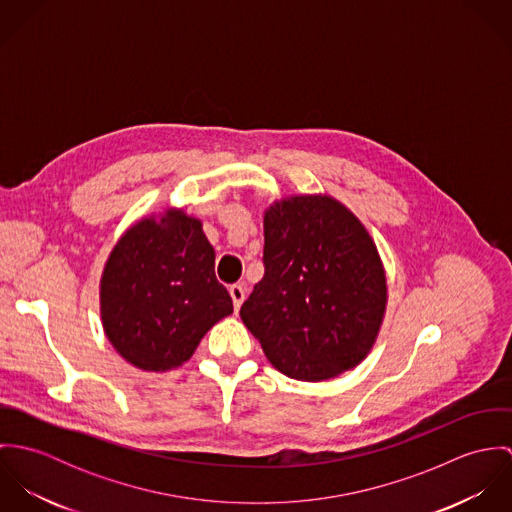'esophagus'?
I'll return each instance as SVG.
<instances>
[{
  "mask_svg": "<svg viewBox=\"0 0 512 512\" xmlns=\"http://www.w3.org/2000/svg\"><path fill=\"white\" fill-rule=\"evenodd\" d=\"M228 292H230L232 303H234V311H238L242 301H244V297H246V286L244 284H234V286H230Z\"/></svg>",
  "mask_w": 512,
  "mask_h": 512,
  "instance_id": "obj_1",
  "label": "esophagus"
}]
</instances>
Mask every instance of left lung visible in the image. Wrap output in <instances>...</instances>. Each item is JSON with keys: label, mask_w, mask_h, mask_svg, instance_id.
Returning <instances> with one entry per match:
<instances>
[{"label": "left lung", "mask_w": 512, "mask_h": 512, "mask_svg": "<svg viewBox=\"0 0 512 512\" xmlns=\"http://www.w3.org/2000/svg\"><path fill=\"white\" fill-rule=\"evenodd\" d=\"M386 309V276L363 222L329 195L276 201L264 215V278L240 317L268 361L319 382L359 365Z\"/></svg>", "instance_id": "1"}]
</instances>
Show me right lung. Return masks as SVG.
<instances>
[{
	"mask_svg": "<svg viewBox=\"0 0 512 512\" xmlns=\"http://www.w3.org/2000/svg\"><path fill=\"white\" fill-rule=\"evenodd\" d=\"M230 313L232 299L215 276L203 224L179 209L136 222L106 260L102 325L130 365L151 372L183 365Z\"/></svg>",
	"mask_w": 512,
	"mask_h": 512,
	"instance_id": "obj_1",
	"label": "right lung"
}]
</instances>
